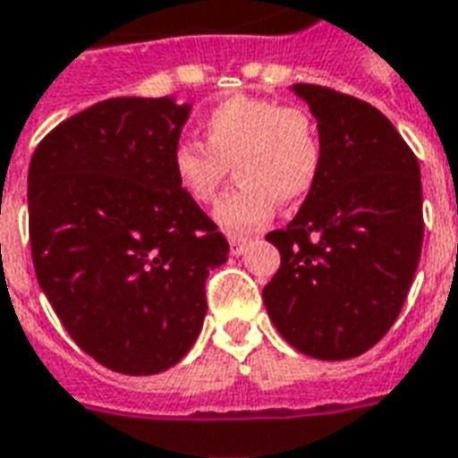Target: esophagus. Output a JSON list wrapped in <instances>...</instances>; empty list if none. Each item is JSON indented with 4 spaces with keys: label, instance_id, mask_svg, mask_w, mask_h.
<instances>
[{
    "label": "esophagus",
    "instance_id": "obj_1",
    "mask_svg": "<svg viewBox=\"0 0 458 458\" xmlns=\"http://www.w3.org/2000/svg\"><path fill=\"white\" fill-rule=\"evenodd\" d=\"M247 245H250V240L242 238V235H233V238H230V255H242L247 250Z\"/></svg>",
    "mask_w": 458,
    "mask_h": 458
}]
</instances>
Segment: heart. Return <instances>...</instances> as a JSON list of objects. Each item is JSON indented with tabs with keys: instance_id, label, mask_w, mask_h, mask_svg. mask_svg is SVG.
<instances>
[{
	"instance_id": "1",
	"label": "heart",
	"mask_w": 458,
	"mask_h": 458,
	"mask_svg": "<svg viewBox=\"0 0 458 458\" xmlns=\"http://www.w3.org/2000/svg\"><path fill=\"white\" fill-rule=\"evenodd\" d=\"M203 140H179L169 165L179 191L194 203L218 194L233 165L235 179L213 211V220L233 235L257 230L272 218L276 203L296 206L310 194L323 167L318 125L301 106L235 94L203 118Z\"/></svg>"
}]
</instances>
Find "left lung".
<instances>
[{
	"label": "left lung",
	"mask_w": 458,
	"mask_h": 458,
	"mask_svg": "<svg viewBox=\"0 0 458 458\" xmlns=\"http://www.w3.org/2000/svg\"><path fill=\"white\" fill-rule=\"evenodd\" d=\"M318 121L323 167L284 230L264 286L269 320L291 347L342 361L371 350L401 313L422 250L418 157L388 118L350 94L293 84Z\"/></svg>",
	"instance_id": "8db88e82"
}]
</instances>
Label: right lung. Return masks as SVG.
I'll return each instance as SVG.
<instances>
[{
    "mask_svg": "<svg viewBox=\"0 0 458 458\" xmlns=\"http://www.w3.org/2000/svg\"><path fill=\"white\" fill-rule=\"evenodd\" d=\"M189 114L172 97L99 101L30 157L40 289L70 337L118 374H160L191 350L208 272L228 259V240L169 165Z\"/></svg>",
    "mask_w": 458,
    "mask_h": 458,
    "instance_id": "obj_1",
    "label": "right lung"
}]
</instances>
